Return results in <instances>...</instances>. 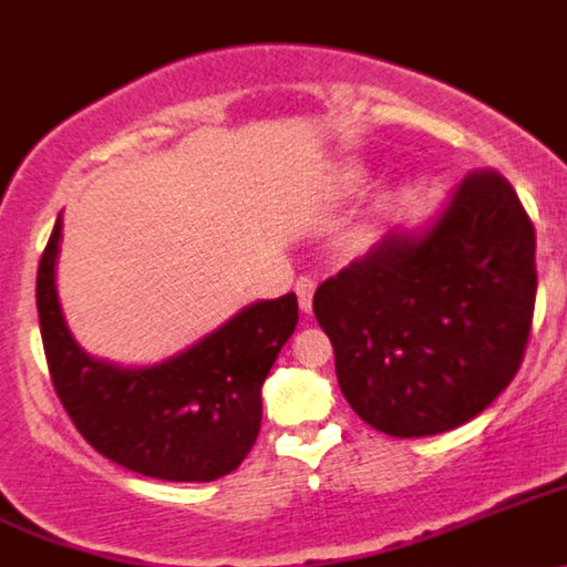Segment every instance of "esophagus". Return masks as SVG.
I'll list each match as a JSON object with an SVG mask.
<instances>
[{
    "mask_svg": "<svg viewBox=\"0 0 567 567\" xmlns=\"http://www.w3.org/2000/svg\"><path fill=\"white\" fill-rule=\"evenodd\" d=\"M295 291H297V300H300L302 311L311 313V308H313V291H317V281H313V278H308V276L297 278Z\"/></svg>",
    "mask_w": 567,
    "mask_h": 567,
    "instance_id": "obj_1",
    "label": "esophagus"
}]
</instances>
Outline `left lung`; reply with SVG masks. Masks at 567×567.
<instances>
[{"label":"left lung","mask_w":567,"mask_h":567,"mask_svg":"<svg viewBox=\"0 0 567 567\" xmlns=\"http://www.w3.org/2000/svg\"><path fill=\"white\" fill-rule=\"evenodd\" d=\"M535 226L498 171L457 184L430 231H389L322 281L313 313L352 411L394 439L455 430L524 361L535 313Z\"/></svg>","instance_id":"1"}]
</instances>
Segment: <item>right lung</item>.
Here are the masks:
<instances>
[{
	"instance_id": "obj_1",
	"label": "right lung",
	"mask_w": 567,
	"mask_h": 567,
	"mask_svg": "<svg viewBox=\"0 0 567 567\" xmlns=\"http://www.w3.org/2000/svg\"><path fill=\"white\" fill-rule=\"evenodd\" d=\"M60 217L38 265V319L52 385L82 439L117 466L165 482L231 474L261 430V383L295 333L297 297L254 302L182 355L117 369L76 347L60 313Z\"/></svg>"
}]
</instances>
